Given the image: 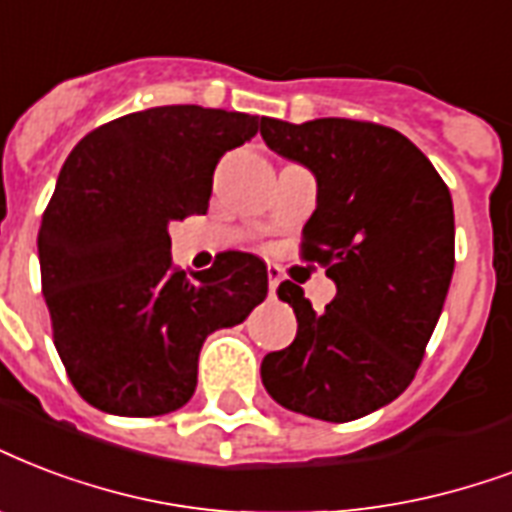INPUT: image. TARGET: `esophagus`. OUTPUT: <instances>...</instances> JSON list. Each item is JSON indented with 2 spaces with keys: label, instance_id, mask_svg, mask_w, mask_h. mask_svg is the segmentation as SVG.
<instances>
[{
  "label": "esophagus",
  "instance_id": "esophagus-1",
  "mask_svg": "<svg viewBox=\"0 0 512 512\" xmlns=\"http://www.w3.org/2000/svg\"><path fill=\"white\" fill-rule=\"evenodd\" d=\"M279 282H282V273H279V268H268V295H276V287H279Z\"/></svg>",
  "mask_w": 512,
  "mask_h": 512
}]
</instances>
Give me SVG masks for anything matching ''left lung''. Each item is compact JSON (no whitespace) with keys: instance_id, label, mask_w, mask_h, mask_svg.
Returning a JSON list of instances; mask_svg holds the SVG:
<instances>
[{"instance_id":"left-lung-1","label":"left lung","mask_w":512,"mask_h":512,"mask_svg":"<svg viewBox=\"0 0 512 512\" xmlns=\"http://www.w3.org/2000/svg\"><path fill=\"white\" fill-rule=\"evenodd\" d=\"M260 134L317 179L303 257L327 265L338 290L325 311H314L298 284H279L298 335L263 357L265 392L311 419H360L408 389L438 325L454 276L451 193L395 128L265 117Z\"/></svg>"}]
</instances>
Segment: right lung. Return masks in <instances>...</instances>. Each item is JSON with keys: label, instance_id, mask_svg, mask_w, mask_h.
<instances>
[{"label": "right lung", "instance_id": "right-lung-1", "mask_svg": "<svg viewBox=\"0 0 512 512\" xmlns=\"http://www.w3.org/2000/svg\"><path fill=\"white\" fill-rule=\"evenodd\" d=\"M263 120L198 104L152 107L69 152L39 225V273L58 357L93 408H182L206 335L244 322L268 295V268L249 252H222L190 276L169 252V222L209 209L214 166Z\"/></svg>", "mask_w": 512, "mask_h": 512}]
</instances>
